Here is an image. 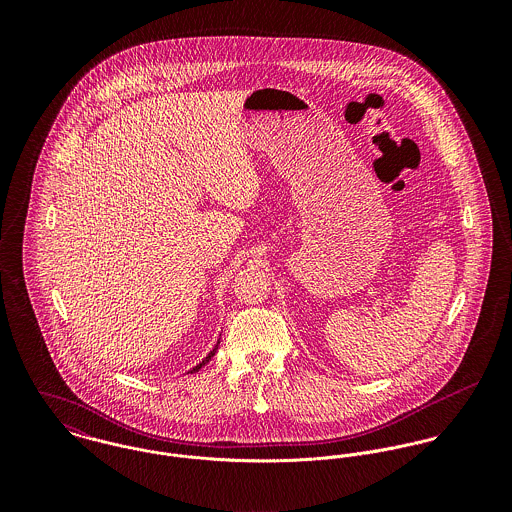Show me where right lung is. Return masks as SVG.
Listing matches in <instances>:
<instances>
[{
    "label": "right lung",
    "instance_id": "1",
    "mask_svg": "<svg viewBox=\"0 0 512 512\" xmlns=\"http://www.w3.org/2000/svg\"><path fill=\"white\" fill-rule=\"evenodd\" d=\"M219 343H220V341H217V345H215V349H213V351H211V353H209V355H207V357H205V359H203V361H201V363H199V365L195 366V368H193V370H191V372H197V370H201V366L207 365V363H209V361H211V359H213V355H215V353H217V349H219Z\"/></svg>",
    "mask_w": 512,
    "mask_h": 512
}]
</instances>
